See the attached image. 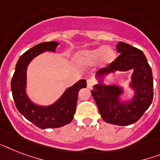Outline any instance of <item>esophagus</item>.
<instances>
[{
	"label": "esophagus",
	"mask_w": 160,
	"mask_h": 160,
	"mask_svg": "<svg viewBox=\"0 0 160 160\" xmlns=\"http://www.w3.org/2000/svg\"><path fill=\"white\" fill-rule=\"evenodd\" d=\"M93 85H94V81H93L91 79H89L87 80V87L89 89H91L93 87Z\"/></svg>",
	"instance_id": "1"
}]
</instances>
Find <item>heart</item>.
<instances>
[{
	"mask_svg": "<svg viewBox=\"0 0 160 160\" xmlns=\"http://www.w3.org/2000/svg\"><path fill=\"white\" fill-rule=\"evenodd\" d=\"M75 59L84 65H92L98 61L100 66H107L115 60L116 52L109 46H101L79 51L75 55Z\"/></svg>",
	"mask_w": 160,
	"mask_h": 160,
	"instance_id": "obj_1",
	"label": "heart"
}]
</instances>
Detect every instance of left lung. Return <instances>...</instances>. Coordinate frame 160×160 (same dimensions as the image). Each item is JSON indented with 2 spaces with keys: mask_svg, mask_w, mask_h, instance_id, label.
<instances>
[{
  "mask_svg": "<svg viewBox=\"0 0 160 160\" xmlns=\"http://www.w3.org/2000/svg\"><path fill=\"white\" fill-rule=\"evenodd\" d=\"M116 49L120 55L109 66L96 72L98 84L91 90L102 119L115 125H129L137 122L149 109L153 100V75L151 68L143 51L124 42H119ZM133 70L132 80L127 88L133 95L127 100L121 96L125 88L113 83L105 85L103 80L110 73Z\"/></svg>",
  "mask_w": 160,
  "mask_h": 160,
  "instance_id": "1",
  "label": "left lung"
}]
</instances>
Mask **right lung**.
I'll list each match as a JSON object with an SVG mask.
<instances>
[{"label": "right lung", "instance_id": "1", "mask_svg": "<svg viewBox=\"0 0 160 160\" xmlns=\"http://www.w3.org/2000/svg\"><path fill=\"white\" fill-rule=\"evenodd\" d=\"M60 45L56 41L43 42L36 45L19 58L11 80V92L18 111L29 121L41 129L62 127L72 121L75 113L78 92L86 87V80H80L65 90L58 100L51 105L36 104L26 93L27 68L34 58L46 51L55 52Z\"/></svg>", "mask_w": 160, "mask_h": 160}]
</instances>
